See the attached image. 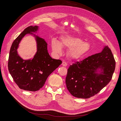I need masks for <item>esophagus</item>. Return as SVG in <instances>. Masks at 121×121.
Returning a JSON list of instances; mask_svg holds the SVG:
<instances>
[{
  "label": "esophagus",
  "instance_id": "esophagus-1",
  "mask_svg": "<svg viewBox=\"0 0 121 121\" xmlns=\"http://www.w3.org/2000/svg\"><path fill=\"white\" fill-rule=\"evenodd\" d=\"M61 65H62V66H66L67 65V63H66V62H65V61H63V62H62Z\"/></svg>",
  "mask_w": 121,
  "mask_h": 121
}]
</instances>
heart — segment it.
I'll return each mask as SVG.
<instances>
[{
    "label": "heart",
    "mask_w": 121,
    "mask_h": 121,
    "mask_svg": "<svg viewBox=\"0 0 121 121\" xmlns=\"http://www.w3.org/2000/svg\"><path fill=\"white\" fill-rule=\"evenodd\" d=\"M69 49L68 55L72 59H77L82 56L90 49V45L83 40L77 37L66 36L61 38L60 42L54 39L51 41V47L55 54H61L62 47Z\"/></svg>",
    "instance_id": "1"
}]
</instances>
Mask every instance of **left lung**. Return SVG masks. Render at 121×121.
<instances>
[{
    "instance_id": "obj_1",
    "label": "left lung",
    "mask_w": 121,
    "mask_h": 121,
    "mask_svg": "<svg viewBox=\"0 0 121 121\" xmlns=\"http://www.w3.org/2000/svg\"><path fill=\"white\" fill-rule=\"evenodd\" d=\"M116 62L107 46L101 53L89 56L69 67L65 79L66 87L74 96L88 99L97 94L109 83ZM102 71L97 73V69Z\"/></svg>"
}]
</instances>
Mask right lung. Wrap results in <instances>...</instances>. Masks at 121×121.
<instances>
[{
    "label": "right lung",
    "instance_id": "obj_1",
    "mask_svg": "<svg viewBox=\"0 0 121 121\" xmlns=\"http://www.w3.org/2000/svg\"><path fill=\"white\" fill-rule=\"evenodd\" d=\"M38 26L26 27L13 42L8 59V70L14 81L22 90L35 91L41 88L48 77L62 63L60 60L52 59L47 50L45 40L34 34L37 42V51L33 58L24 60L17 53L22 39L26 34H33Z\"/></svg>",
    "mask_w": 121,
    "mask_h": 121
}]
</instances>
